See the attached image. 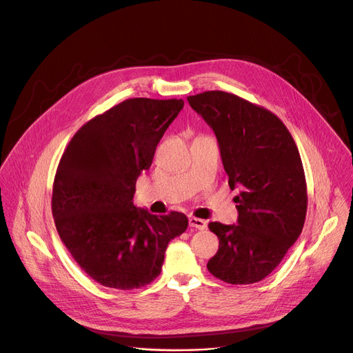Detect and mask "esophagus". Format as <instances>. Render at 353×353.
Segmentation results:
<instances>
[{
	"label": "esophagus",
	"mask_w": 353,
	"mask_h": 353,
	"mask_svg": "<svg viewBox=\"0 0 353 353\" xmlns=\"http://www.w3.org/2000/svg\"><path fill=\"white\" fill-rule=\"evenodd\" d=\"M189 224H190V227L197 228V230H205L207 228V223L204 220L196 219V217H190L189 219Z\"/></svg>",
	"instance_id": "1"
}]
</instances>
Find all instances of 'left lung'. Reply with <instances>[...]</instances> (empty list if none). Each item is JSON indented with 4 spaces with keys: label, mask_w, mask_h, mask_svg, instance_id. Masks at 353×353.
Segmentation results:
<instances>
[{
    "label": "left lung",
    "mask_w": 353,
    "mask_h": 353,
    "mask_svg": "<svg viewBox=\"0 0 353 353\" xmlns=\"http://www.w3.org/2000/svg\"><path fill=\"white\" fill-rule=\"evenodd\" d=\"M187 101L216 133L230 189H240L239 224H208L220 243L207 268L228 284L258 283L283 261L307 216L298 148L278 116L232 93L208 90Z\"/></svg>",
    "instance_id": "8db88e82"
}]
</instances>
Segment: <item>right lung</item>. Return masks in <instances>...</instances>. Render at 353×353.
<instances>
[{
  "instance_id": "obj_1",
  "label": "right lung",
  "mask_w": 353,
  "mask_h": 353,
  "mask_svg": "<svg viewBox=\"0 0 353 353\" xmlns=\"http://www.w3.org/2000/svg\"><path fill=\"white\" fill-rule=\"evenodd\" d=\"M183 99L133 98L86 122L58 164L52 216L77 264L103 287L134 290L159 276L170 240L189 220L154 216L133 204L136 180L152 166L157 143Z\"/></svg>"
}]
</instances>
